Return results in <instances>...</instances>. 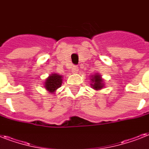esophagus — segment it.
Wrapping results in <instances>:
<instances>
[{
  "mask_svg": "<svg viewBox=\"0 0 149 149\" xmlns=\"http://www.w3.org/2000/svg\"><path fill=\"white\" fill-rule=\"evenodd\" d=\"M72 73H77V72H78V71H79V68H78V66H77V65H75V66H73V67H72Z\"/></svg>",
  "mask_w": 149,
  "mask_h": 149,
  "instance_id": "34e87169",
  "label": "esophagus"
}]
</instances>
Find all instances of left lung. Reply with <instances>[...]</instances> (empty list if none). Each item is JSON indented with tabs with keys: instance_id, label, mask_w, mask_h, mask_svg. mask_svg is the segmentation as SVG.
Here are the masks:
<instances>
[{
	"instance_id": "1",
	"label": "left lung",
	"mask_w": 149,
	"mask_h": 149,
	"mask_svg": "<svg viewBox=\"0 0 149 149\" xmlns=\"http://www.w3.org/2000/svg\"><path fill=\"white\" fill-rule=\"evenodd\" d=\"M91 86L95 91H100L104 87V79L99 72H96L91 77Z\"/></svg>"
}]
</instances>
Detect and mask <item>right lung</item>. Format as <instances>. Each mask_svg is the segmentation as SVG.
Masks as SVG:
<instances>
[{
  "mask_svg": "<svg viewBox=\"0 0 149 149\" xmlns=\"http://www.w3.org/2000/svg\"><path fill=\"white\" fill-rule=\"evenodd\" d=\"M63 76L58 73H51L44 82V87L49 93L54 94L63 84Z\"/></svg>",
  "mask_w": 149,
  "mask_h": 149,
  "instance_id": "1",
  "label": "right lung"
}]
</instances>
